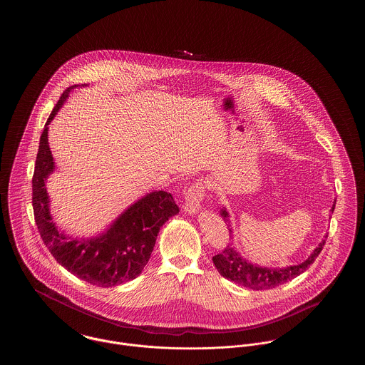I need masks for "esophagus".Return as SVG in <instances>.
Returning <instances> with one entry per match:
<instances>
[{"instance_id": "34e87169", "label": "esophagus", "mask_w": 365, "mask_h": 365, "mask_svg": "<svg viewBox=\"0 0 365 365\" xmlns=\"http://www.w3.org/2000/svg\"><path fill=\"white\" fill-rule=\"evenodd\" d=\"M205 197V185L202 180H197L194 183H191L189 189L186 191V197H185V204H183V209L187 213H194L197 212L201 202Z\"/></svg>"}]
</instances>
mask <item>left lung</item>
I'll return each instance as SVG.
<instances>
[{
    "label": "left lung",
    "mask_w": 365,
    "mask_h": 365,
    "mask_svg": "<svg viewBox=\"0 0 365 365\" xmlns=\"http://www.w3.org/2000/svg\"><path fill=\"white\" fill-rule=\"evenodd\" d=\"M335 205H332V212H334ZM223 219L227 220V212H222ZM231 231V230H230ZM327 240V237H326ZM326 240H323L322 243L314 249L311 257L308 260L298 264V265H292L287 268H262V267H256L250 262L241 259L240 255L237 253L235 247L228 245L220 253L213 256V264L217 268L219 274L223 275L228 280H232L234 283L252 289V290H269L275 289L280 284L297 278L301 275L304 271L308 269V267L313 264L316 257L320 255L323 250V246L326 243Z\"/></svg>",
    "instance_id": "8db88e82"
}]
</instances>
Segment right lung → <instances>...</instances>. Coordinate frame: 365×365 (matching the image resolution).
I'll list each match as a JSON object with an SVG mask.
<instances>
[{"instance_id":"obj_1","label":"right lung","mask_w":365,"mask_h":365,"mask_svg":"<svg viewBox=\"0 0 365 365\" xmlns=\"http://www.w3.org/2000/svg\"><path fill=\"white\" fill-rule=\"evenodd\" d=\"M71 86L61 94L39 139L33 175V209L41 238L53 257L72 275L98 287H112L140 275L150 259L161 226L179 212L174 197L155 191L127 209L104 235L90 240H67L54 227L49 213L45 180L53 171L48 124L61 108ZM85 86V85H82Z\"/></svg>"}]
</instances>
